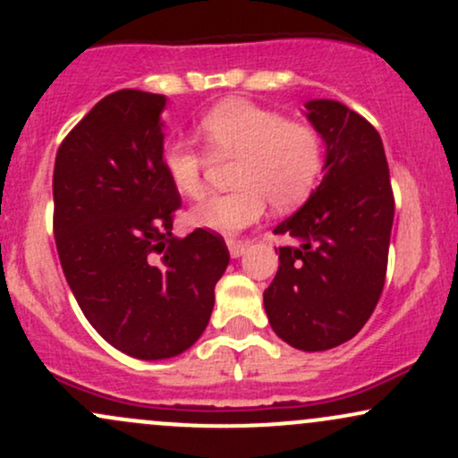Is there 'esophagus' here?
Masks as SVG:
<instances>
[{
  "mask_svg": "<svg viewBox=\"0 0 458 458\" xmlns=\"http://www.w3.org/2000/svg\"><path fill=\"white\" fill-rule=\"evenodd\" d=\"M228 250H230V256H233V259H241V256L245 254L247 245L241 243V241H228Z\"/></svg>",
  "mask_w": 458,
  "mask_h": 458,
  "instance_id": "esophagus-1",
  "label": "esophagus"
}]
</instances>
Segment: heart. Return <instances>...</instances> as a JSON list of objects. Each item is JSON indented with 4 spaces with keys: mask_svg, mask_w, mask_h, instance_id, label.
Masks as SVG:
<instances>
[{
    "mask_svg": "<svg viewBox=\"0 0 458 458\" xmlns=\"http://www.w3.org/2000/svg\"><path fill=\"white\" fill-rule=\"evenodd\" d=\"M199 135L213 159H239L233 193L215 196L193 208L189 219L198 228L234 234L256 224L273 202L293 208L308 198L320 172V140L306 124L247 101L215 107L199 123ZM161 165L167 181L187 199L207 196L208 159L189 141L170 140Z\"/></svg>",
    "mask_w": 458,
    "mask_h": 458,
    "instance_id": "b5f03b06",
    "label": "heart"
}]
</instances>
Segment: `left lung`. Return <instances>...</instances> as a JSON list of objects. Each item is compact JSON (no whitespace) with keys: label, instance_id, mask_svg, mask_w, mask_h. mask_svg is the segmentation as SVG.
I'll use <instances>...</instances> for the list:
<instances>
[{"label":"left lung","instance_id":"8db88e82","mask_svg":"<svg viewBox=\"0 0 458 458\" xmlns=\"http://www.w3.org/2000/svg\"><path fill=\"white\" fill-rule=\"evenodd\" d=\"M303 114L325 144L323 181L273 230L299 245L280 247L265 312L284 343L317 353L353 338L379 301L394 196L381 135L366 118L331 98H312Z\"/></svg>","mask_w":458,"mask_h":458}]
</instances>
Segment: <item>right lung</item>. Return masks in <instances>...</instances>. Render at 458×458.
<instances>
[{"label": "right lung", "instance_id": "right-lung-1", "mask_svg": "<svg viewBox=\"0 0 458 458\" xmlns=\"http://www.w3.org/2000/svg\"><path fill=\"white\" fill-rule=\"evenodd\" d=\"M163 94L118 90L62 141L54 234L68 286L90 325L138 360L185 353L207 329L230 262L219 234L172 236L181 196L161 165Z\"/></svg>", "mask_w": 458, "mask_h": 458}]
</instances>
